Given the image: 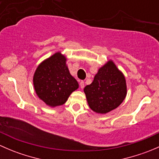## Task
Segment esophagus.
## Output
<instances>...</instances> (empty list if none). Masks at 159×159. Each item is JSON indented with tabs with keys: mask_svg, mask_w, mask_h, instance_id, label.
<instances>
[{
	"mask_svg": "<svg viewBox=\"0 0 159 159\" xmlns=\"http://www.w3.org/2000/svg\"><path fill=\"white\" fill-rule=\"evenodd\" d=\"M84 81H81V82H80V88H81V89H84Z\"/></svg>",
	"mask_w": 159,
	"mask_h": 159,
	"instance_id": "34e87169",
	"label": "esophagus"
}]
</instances>
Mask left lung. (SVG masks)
Wrapping results in <instances>:
<instances>
[{
	"instance_id": "8db88e82",
	"label": "left lung",
	"mask_w": 159,
	"mask_h": 159,
	"mask_svg": "<svg viewBox=\"0 0 159 159\" xmlns=\"http://www.w3.org/2000/svg\"><path fill=\"white\" fill-rule=\"evenodd\" d=\"M90 108L98 114H106L118 108L127 94L124 75L112 61L98 69L91 84L84 89Z\"/></svg>"
}]
</instances>
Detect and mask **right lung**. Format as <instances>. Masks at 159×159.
Returning a JSON list of instances; mask_svg holds the SVG:
<instances>
[{
    "mask_svg": "<svg viewBox=\"0 0 159 159\" xmlns=\"http://www.w3.org/2000/svg\"><path fill=\"white\" fill-rule=\"evenodd\" d=\"M66 57L57 52L43 61L34 72L33 83L37 95L50 107L62 105L78 89V81L70 74Z\"/></svg>",
    "mask_w": 159,
    "mask_h": 159,
    "instance_id": "add662e5",
    "label": "right lung"
}]
</instances>
